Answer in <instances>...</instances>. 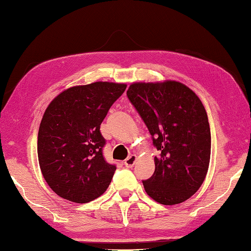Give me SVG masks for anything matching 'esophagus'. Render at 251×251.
Instances as JSON below:
<instances>
[{
  "label": "esophagus",
  "mask_w": 251,
  "mask_h": 251,
  "mask_svg": "<svg viewBox=\"0 0 251 251\" xmlns=\"http://www.w3.org/2000/svg\"><path fill=\"white\" fill-rule=\"evenodd\" d=\"M137 160H138V157L135 154H131L130 157H128L126 158V160H125V164H126V167H128V168H132L134 164H135V162H137Z\"/></svg>",
  "instance_id": "34e87169"
}]
</instances>
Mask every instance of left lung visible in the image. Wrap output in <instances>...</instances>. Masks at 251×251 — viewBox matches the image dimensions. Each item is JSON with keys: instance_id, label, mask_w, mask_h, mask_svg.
Returning a JSON list of instances; mask_svg holds the SVG:
<instances>
[{"instance_id": "1", "label": "left lung", "mask_w": 251, "mask_h": 251, "mask_svg": "<svg viewBox=\"0 0 251 251\" xmlns=\"http://www.w3.org/2000/svg\"><path fill=\"white\" fill-rule=\"evenodd\" d=\"M154 147V174L143 187L154 201L172 206L194 196L206 179L211 134L198 96L178 81L134 82L126 91Z\"/></svg>"}]
</instances>
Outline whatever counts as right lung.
<instances>
[{
    "instance_id": "obj_1",
    "label": "right lung",
    "mask_w": 251,
    "mask_h": 251,
    "mask_svg": "<svg viewBox=\"0 0 251 251\" xmlns=\"http://www.w3.org/2000/svg\"><path fill=\"white\" fill-rule=\"evenodd\" d=\"M126 84L93 82L56 96L40 123L38 158L45 181L61 198L87 203L104 194L116 166L102 154L100 126Z\"/></svg>"
}]
</instances>
